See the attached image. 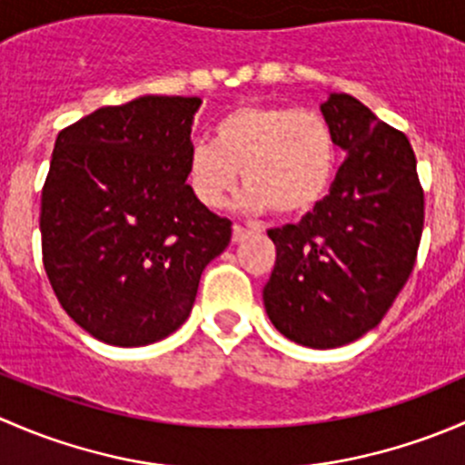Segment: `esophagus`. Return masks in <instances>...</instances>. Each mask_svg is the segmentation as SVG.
<instances>
[{
    "label": "esophagus",
    "instance_id": "34e87169",
    "mask_svg": "<svg viewBox=\"0 0 465 465\" xmlns=\"http://www.w3.org/2000/svg\"><path fill=\"white\" fill-rule=\"evenodd\" d=\"M250 229H245V227H241V224H233V232H232V238H233V242H241V241H245L247 236H250Z\"/></svg>",
    "mask_w": 465,
    "mask_h": 465
}]
</instances>
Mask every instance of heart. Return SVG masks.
<instances>
[{"instance_id":"obj_1","label":"heart","mask_w":465,"mask_h":465,"mask_svg":"<svg viewBox=\"0 0 465 465\" xmlns=\"http://www.w3.org/2000/svg\"><path fill=\"white\" fill-rule=\"evenodd\" d=\"M337 145L331 125L312 110L245 103L213 125V142H195L186 157L191 193L206 209L227 204L238 186L242 209H274L299 218L315 209L331 189Z\"/></svg>"}]
</instances>
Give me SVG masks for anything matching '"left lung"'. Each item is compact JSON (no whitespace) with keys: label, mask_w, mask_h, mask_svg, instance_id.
Returning <instances> with one entry per match:
<instances>
[{"label":"left lung","mask_w":465,"mask_h":465,"mask_svg":"<svg viewBox=\"0 0 465 465\" xmlns=\"http://www.w3.org/2000/svg\"><path fill=\"white\" fill-rule=\"evenodd\" d=\"M320 110L346 159L302 223L267 232L276 262L262 303L288 340L337 349L376 328L410 279L423 189L410 139L358 98L331 92Z\"/></svg>","instance_id":"obj_1"}]
</instances>
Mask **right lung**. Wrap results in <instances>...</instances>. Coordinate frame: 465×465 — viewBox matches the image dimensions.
<instances>
[{
	"label": "right lung",
	"instance_id": "add662e5",
	"mask_svg": "<svg viewBox=\"0 0 465 465\" xmlns=\"http://www.w3.org/2000/svg\"><path fill=\"white\" fill-rule=\"evenodd\" d=\"M198 96L101 107L55 139L42 189V259L83 331L145 346L191 315L200 276L232 241L186 184Z\"/></svg>",
	"mask_w": 465,
	"mask_h": 465
}]
</instances>
